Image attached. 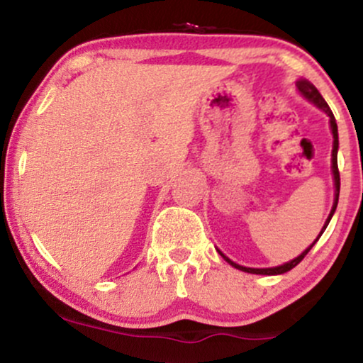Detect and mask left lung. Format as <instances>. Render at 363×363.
<instances>
[{
    "mask_svg": "<svg viewBox=\"0 0 363 363\" xmlns=\"http://www.w3.org/2000/svg\"><path fill=\"white\" fill-rule=\"evenodd\" d=\"M297 89H298V91H301V94L303 95V97L307 99V101H311L312 104H315V106H318L320 111H324V112H326V114L329 116V124H331V133H333V153H331V157H333V158H331L333 165H331V169H333V177H335V187H336V189H335V203H333L331 213H329L326 223H324L323 230H320V234L318 235V239H315L314 242H312V244L309 245V247H307L306 251H303V252L301 254V256H297V257H295V259L285 262V264L274 266V268H245V266L235 264L234 261H230L227 256H223V254L218 251L220 254H222V257H223L225 261L230 262V264L234 266V268L240 269V272L252 273V274H281V273L290 272L291 268H295V266H297L298 262H301V261L303 259V257H306V254L311 251L312 245L318 242L319 237L323 235L324 230H326V227H328L329 220H331V216L335 215L336 206H338V196H340V170H338V126H336V119H335V116H333L331 109H329V106L326 104V101H324V99H323V95L319 94V90L315 89V86L312 85L311 82H307V80H298V82H297Z\"/></svg>",
    "mask_w": 363,
    "mask_h": 363,
    "instance_id": "obj_1",
    "label": "left lung"
}]
</instances>
